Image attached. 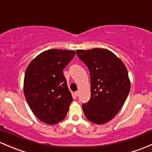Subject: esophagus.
<instances>
[{"instance_id": "1", "label": "esophagus", "mask_w": 152, "mask_h": 152, "mask_svg": "<svg viewBox=\"0 0 152 152\" xmlns=\"http://www.w3.org/2000/svg\"><path fill=\"white\" fill-rule=\"evenodd\" d=\"M79 91H76V92H75V93H74L75 96L77 97L78 95H79Z\"/></svg>"}]
</instances>
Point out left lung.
I'll use <instances>...</instances> for the list:
<instances>
[{
  "label": "left lung",
  "instance_id": "obj_1",
  "mask_svg": "<svg viewBox=\"0 0 152 152\" xmlns=\"http://www.w3.org/2000/svg\"><path fill=\"white\" fill-rule=\"evenodd\" d=\"M90 73L91 97L82 104L87 119L103 124L113 119L124 105L130 90L127 68L112 52L106 49L76 50Z\"/></svg>",
  "mask_w": 152,
  "mask_h": 152
}]
</instances>
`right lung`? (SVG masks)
<instances>
[{
    "mask_svg": "<svg viewBox=\"0 0 152 152\" xmlns=\"http://www.w3.org/2000/svg\"><path fill=\"white\" fill-rule=\"evenodd\" d=\"M76 52L49 49L35 57L27 68L24 94L30 109L41 122L55 124L65 119L73 101L63 70Z\"/></svg>",
    "mask_w": 152,
    "mask_h": 152,
    "instance_id": "obj_1",
    "label": "right lung"
}]
</instances>
